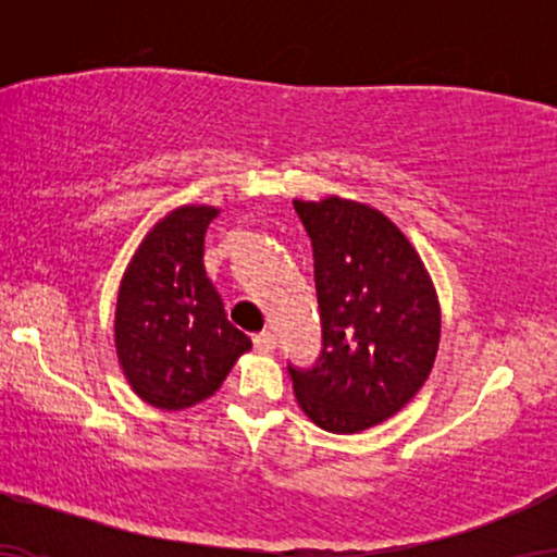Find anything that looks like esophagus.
Listing matches in <instances>:
<instances>
[{"label": "esophagus", "instance_id": "1", "mask_svg": "<svg viewBox=\"0 0 557 557\" xmlns=\"http://www.w3.org/2000/svg\"><path fill=\"white\" fill-rule=\"evenodd\" d=\"M253 347L258 352H271V349H276V337L271 332H258L253 337Z\"/></svg>", "mask_w": 557, "mask_h": 557}]
</instances>
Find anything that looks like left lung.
<instances>
[{
	"instance_id": "left-lung-1",
	"label": "left lung",
	"mask_w": 557,
	"mask_h": 557,
	"mask_svg": "<svg viewBox=\"0 0 557 557\" xmlns=\"http://www.w3.org/2000/svg\"><path fill=\"white\" fill-rule=\"evenodd\" d=\"M314 248L322 355L292 368L304 413L330 433H360L398 413L431 375L441 307L421 256L383 212L332 195L294 200Z\"/></svg>"
}]
</instances>
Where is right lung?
<instances>
[{
    "label": "right lung",
    "mask_w": 557,
    "mask_h": 557,
    "mask_svg": "<svg viewBox=\"0 0 557 557\" xmlns=\"http://www.w3.org/2000/svg\"><path fill=\"white\" fill-rule=\"evenodd\" d=\"M218 208L182 205L147 233L119 286L113 342L132 391L182 410L223 385L250 339L227 322L205 273V233Z\"/></svg>",
    "instance_id": "obj_1"
}]
</instances>
